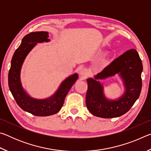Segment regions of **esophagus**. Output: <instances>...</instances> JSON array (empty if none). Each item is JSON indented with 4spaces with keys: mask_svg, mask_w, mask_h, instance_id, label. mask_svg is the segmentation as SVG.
<instances>
[{
    "mask_svg": "<svg viewBox=\"0 0 151 151\" xmlns=\"http://www.w3.org/2000/svg\"><path fill=\"white\" fill-rule=\"evenodd\" d=\"M88 75V70H86V68H82V69L80 70V76H81V77L83 78V79L87 77Z\"/></svg>",
    "mask_w": 151,
    "mask_h": 151,
    "instance_id": "34e87169",
    "label": "esophagus"
}]
</instances>
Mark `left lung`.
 I'll return each instance as SVG.
<instances>
[{
  "label": "left lung",
  "mask_w": 151,
  "mask_h": 151,
  "mask_svg": "<svg viewBox=\"0 0 151 151\" xmlns=\"http://www.w3.org/2000/svg\"><path fill=\"white\" fill-rule=\"evenodd\" d=\"M142 64L139 53L131 49L107 66L101 73L87 78L88 90L86 104L92 114L101 118H115L129 111L139 99L142 88ZM118 74L125 86L124 94L115 100L107 99L104 87L99 80Z\"/></svg>",
  "instance_id": "left-lung-1"
}]
</instances>
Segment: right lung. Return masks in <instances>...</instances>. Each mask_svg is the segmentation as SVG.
<instances>
[{"label":"right lung","mask_w":151,"mask_h":151,"mask_svg":"<svg viewBox=\"0 0 151 151\" xmlns=\"http://www.w3.org/2000/svg\"><path fill=\"white\" fill-rule=\"evenodd\" d=\"M49 41L48 32H32L27 35L22 39L19 47L15 50L9 73V89L18 105L24 111L39 116H47L57 113L62 108L66 94L78 78L77 73L69 76L61 83L57 91L47 99H35L27 93L20 81L22 64L37 43Z\"/></svg>","instance_id":"1"}]
</instances>
